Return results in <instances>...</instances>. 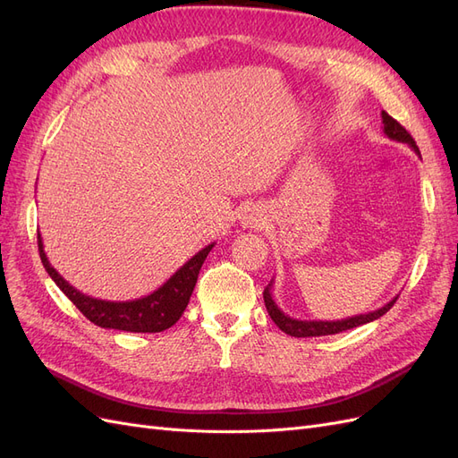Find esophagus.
<instances>
[{
  "label": "esophagus",
  "mask_w": 458,
  "mask_h": 458,
  "mask_svg": "<svg viewBox=\"0 0 458 458\" xmlns=\"http://www.w3.org/2000/svg\"><path fill=\"white\" fill-rule=\"evenodd\" d=\"M241 221L244 227H259L266 221V212L261 206H246L241 216Z\"/></svg>",
  "instance_id": "1"
}]
</instances>
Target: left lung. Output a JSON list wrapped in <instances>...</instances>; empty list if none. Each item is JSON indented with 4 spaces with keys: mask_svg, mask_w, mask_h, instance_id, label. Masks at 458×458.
Here are the masks:
<instances>
[{
    "mask_svg": "<svg viewBox=\"0 0 458 458\" xmlns=\"http://www.w3.org/2000/svg\"><path fill=\"white\" fill-rule=\"evenodd\" d=\"M382 123H384V133L390 137V140L399 141V143H407L420 157V150H419L417 143H414L411 133L403 126H401L397 120H394L390 114L384 113V110H382ZM271 286H273V281L266 286V290H263V301H266L267 313H269V317L273 318V323L276 327H279L283 332H286V335L296 336V338L338 335V332L350 330V328H355V327H361V325H367L370 321H377L378 317H382L386 311L392 310V306H394L395 300H397V296H395L394 300L387 301L384 308H380L377 311H370V313H365V315L348 317V318H342V321H300V318L288 317V315H284L279 310V306H276L275 300H273Z\"/></svg>",
    "mask_w": 458,
    "mask_h": 458,
    "instance_id": "left-lung-1",
    "label": "left lung"
}]
</instances>
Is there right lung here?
<instances>
[{"instance_id":"obj_1","label":"right lung","mask_w":458,"mask_h":458,"mask_svg":"<svg viewBox=\"0 0 458 458\" xmlns=\"http://www.w3.org/2000/svg\"><path fill=\"white\" fill-rule=\"evenodd\" d=\"M214 244L216 242L208 244L187 263H183V266L152 294L128 301H110L91 298L84 293H80V290H76L68 281H64L57 273V269L49 263L44 250V242H41V234L38 231V248L41 263H44L46 271L49 273L55 284L66 294V298L71 300L93 325L101 328H114L126 332H162L175 325L187 308L199 279V271Z\"/></svg>"}]
</instances>
